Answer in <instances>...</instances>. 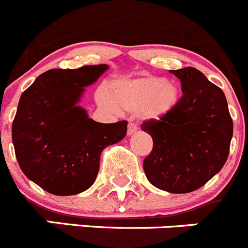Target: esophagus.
<instances>
[{"instance_id": "34e87169", "label": "esophagus", "mask_w": 248, "mask_h": 248, "mask_svg": "<svg viewBox=\"0 0 248 248\" xmlns=\"http://www.w3.org/2000/svg\"><path fill=\"white\" fill-rule=\"evenodd\" d=\"M138 127L136 126V124L133 122H129L128 124V128H127V136H133L137 132Z\"/></svg>"}]
</instances>
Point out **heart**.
<instances>
[{
    "label": "heart",
    "instance_id": "b5f03b06",
    "mask_svg": "<svg viewBox=\"0 0 248 248\" xmlns=\"http://www.w3.org/2000/svg\"><path fill=\"white\" fill-rule=\"evenodd\" d=\"M182 93L179 84L159 76H144L133 79H117L106 90L96 94L103 108L115 113L121 110L137 113L144 121L159 122L179 108Z\"/></svg>",
    "mask_w": 248,
    "mask_h": 248
}]
</instances>
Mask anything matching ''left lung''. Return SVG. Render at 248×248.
<instances>
[{
  "instance_id": "8db88e82",
  "label": "left lung",
  "mask_w": 248,
  "mask_h": 248,
  "mask_svg": "<svg viewBox=\"0 0 248 248\" xmlns=\"http://www.w3.org/2000/svg\"><path fill=\"white\" fill-rule=\"evenodd\" d=\"M181 82L179 108L142 129L153 138L143 169L153 186L169 193L196 191L225 164L232 138V120L223 90L193 67L170 69Z\"/></svg>"
}]
</instances>
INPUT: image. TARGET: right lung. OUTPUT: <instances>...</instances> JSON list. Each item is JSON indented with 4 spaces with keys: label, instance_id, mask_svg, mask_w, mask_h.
<instances>
[{
    "label": "right lung",
    "instance_id": "obj_1",
    "mask_svg": "<svg viewBox=\"0 0 248 248\" xmlns=\"http://www.w3.org/2000/svg\"><path fill=\"white\" fill-rule=\"evenodd\" d=\"M108 69H50L20 95L12 124L16 156L25 176L48 193L87 191L99 172L101 152L126 136V121L100 124L79 105L85 88Z\"/></svg>",
    "mask_w": 248,
    "mask_h": 248
}]
</instances>
